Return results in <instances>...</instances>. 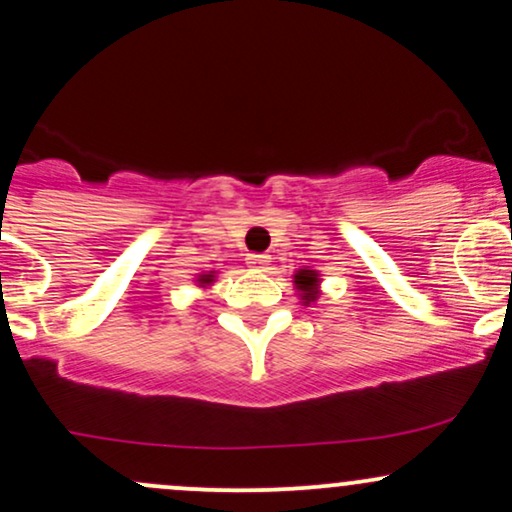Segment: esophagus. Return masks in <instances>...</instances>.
<instances>
[{"label":"esophagus","instance_id":"1","mask_svg":"<svg viewBox=\"0 0 512 512\" xmlns=\"http://www.w3.org/2000/svg\"><path fill=\"white\" fill-rule=\"evenodd\" d=\"M248 267L252 269H264L269 264V255H262V252H252V255L245 257Z\"/></svg>","mask_w":512,"mask_h":512}]
</instances>
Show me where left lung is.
Listing matches in <instances>:
<instances>
[{
    "instance_id": "obj_1",
    "label": "left lung",
    "mask_w": 512,
    "mask_h": 512,
    "mask_svg": "<svg viewBox=\"0 0 512 512\" xmlns=\"http://www.w3.org/2000/svg\"><path fill=\"white\" fill-rule=\"evenodd\" d=\"M296 284H298V289L303 291V301H315L317 274L310 272V269H301V272L296 274Z\"/></svg>"
}]
</instances>
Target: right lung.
I'll list each match as a JSON object with an SVG mask.
<instances>
[{
  "label": "right lung",
  "instance_id": "1",
  "mask_svg": "<svg viewBox=\"0 0 512 512\" xmlns=\"http://www.w3.org/2000/svg\"><path fill=\"white\" fill-rule=\"evenodd\" d=\"M202 281H204V284H209V281H211V276H204V279H202Z\"/></svg>",
  "mask_w": 512,
  "mask_h": 512
}]
</instances>
